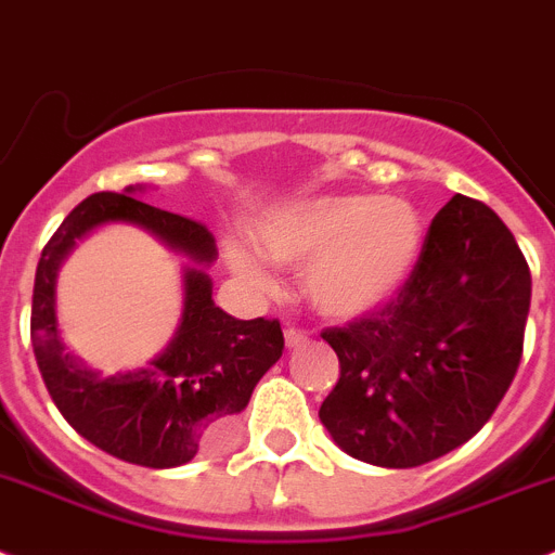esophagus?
Masks as SVG:
<instances>
[{
    "mask_svg": "<svg viewBox=\"0 0 555 555\" xmlns=\"http://www.w3.org/2000/svg\"><path fill=\"white\" fill-rule=\"evenodd\" d=\"M307 339H309V334L301 332V328L289 326L287 332H284V343H287V348H301Z\"/></svg>",
    "mask_w": 555,
    "mask_h": 555,
    "instance_id": "1",
    "label": "esophagus"
}]
</instances>
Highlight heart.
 Listing matches in <instances>:
<instances>
[{
  "label": "heart",
  "mask_w": 555,
  "mask_h": 555,
  "mask_svg": "<svg viewBox=\"0 0 555 555\" xmlns=\"http://www.w3.org/2000/svg\"><path fill=\"white\" fill-rule=\"evenodd\" d=\"M251 241L279 266H304V293L318 312L351 321L401 293L421 257L423 221L401 196L326 193L262 212ZM227 259L257 287L271 284L241 243H227Z\"/></svg>",
  "instance_id": "1"
}]
</instances>
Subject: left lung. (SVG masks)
<instances>
[{
	"label": "left lung",
	"instance_id": "left-lung-1",
	"mask_svg": "<svg viewBox=\"0 0 555 555\" xmlns=\"http://www.w3.org/2000/svg\"><path fill=\"white\" fill-rule=\"evenodd\" d=\"M528 307L531 271L514 234L487 204L453 196L398 298L321 334L339 359L321 423L348 456L376 467L446 456L506 396Z\"/></svg>",
	"mask_w": 555,
	"mask_h": 555
}]
</instances>
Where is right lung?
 <instances>
[{"label": "right lung", "instance_id": "right-lung-1", "mask_svg": "<svg viewBox=\"0 0 555 555\" xmlns=\"http://www.w3.org/2000/svg\"><path fill=\"white\" fill-rule=\"evenodd\" d=\"M124 193H93L72 209L43 246L33 289V351L60 414L88 442L141 467H179L218 428L248 406L257 382L279 362V321H237L212 301L204 268L218 257L204 223L173 216ZM104 222H134L192 259L185 269V309L178 334L149 369L104 379L88 372L59 339L53 284L73 243Z\"/></svg>", "mask_w": 555, "mask_h": 555}]
</instances>
